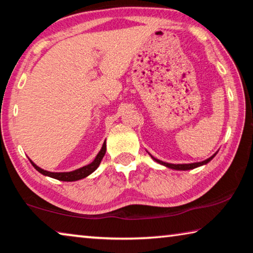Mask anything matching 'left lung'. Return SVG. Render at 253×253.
Segmentation results:
<instances>
[{"label":"left lung","mask_w":253,"mask_h":253,"mask_svg":"<svg viewBox=\"0 0 253 253\" xmlns=\"http://www.w3.org/2000/svg\"><path fill=\"white\" fill-rule=\"evenodd\" d=\"M215 155H216V153L213 156H211L210 159H207V160H205V161H203V162H196V163H189V164H171V163H166V162H162V161H160V160L153 158V156H152V155L151 156H152V159L155 160L156 162L160 163V164H163V166L170 168V169H174V170H191V169H195V168L200 167V166H204V164L208 163L211 159L214 158Z\"/></svg>","instance_id":"1"}]
</instances>
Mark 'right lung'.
<instances>
[{
  "mask_svg": "<svg viewBox=\"0 0 253 253\" xmlns=\"http://www.w3.org/2000/svg\"><path fill=\"white\" fill-rule=\"evenodd\" d=\"M105 154H106V141H105V143H103V145L101 147V150H100V152L98 153V155L95 156L93 162H91L90 164H87V166H85V167L80 168V169L71 171V172H49V171L40 169V168L36 166L33 161H30V162L34 166L35 169L39 171L40 173L43 175H48V177L61 180V181H76V180H80V179L87 177V175L91 174L92 172L97 169L100 162H101L102 158L105 156Z\"/></svg>",
  "mask_w": 253,
  "mask_h": 253,
  "instance_id": "add662e5",
  "label": "right lung"
}]
</instances>
